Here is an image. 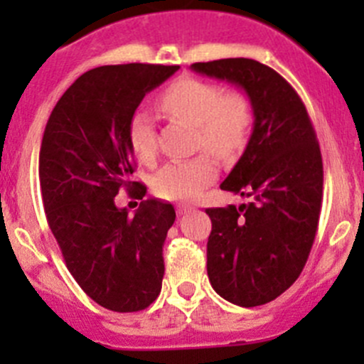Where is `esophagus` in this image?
Listing matches in <instances>:
<instances>
[{"instance_id": "esophagus-1", "label": "esophagus", "mask_w": 364, "mask_h": 364, "mask_svg": "<svg viewBox=\"0 0 364 364\" xmlns=\"http://www.w3.org/2000/svg\"><path fill=\"white\" fill-rule=\"evenodd\" d=\"M192 205H186V204H179L178 205V213L179 215H185V213H188V211H192Z\"/></svg>"}]
</instances>
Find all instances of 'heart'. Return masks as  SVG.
Returning <instances> with one entry per match:
<instances>
[{"label":"heart","instance_id":"1","mask_svg":"<svg viewBox=\"0 0 364 364\" xmlns=\"http://www.w3.org/2000/svg\"><path fill=\"white\" fill-rule=\"evenodd\" d=\"M160 107L171 117L193 124L199 144L218 155H232L247 141L253 121L252 102L243 91H225L209 80L183 77L160 97ZM130 146L141 161L156 156L153 117L141 111L132 117ZM218 174L216 161L208 155L165 164L153 179V188L168 200H193Z\"/></svg>","mask_w":364,"mask_h":364}]
</instances>
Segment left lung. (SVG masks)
<instances>
[{"label": "left lung", "instance_id": "obj_1", "mask_svg": "<svg viewBox=\"0 0 364 364\" xmlns=\"http://www.w3.org/2000/svg\"><path fill=\"white\" fill-rule=\"evenodd\" d=\"M236 84L253 107L243 155L220 188L250 203L209 208L208 277L216 294L252 308L277 299L303 271L322 205V156L306 107L273 68L248 58L193 63Z\"/></svg>", "mask_w": 364, "mask_h": 364}]
</instances>
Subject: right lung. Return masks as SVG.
Instances as JSON below:
<instances>
[{"instance_id":"obj_1","label":"right lung","mask_w":364,"mask_h":364,"mask_svg":"<svg viewBox=\"0 0 364 364\" xmlns=\"http://www.w3.org/2000/svg\"><path fill=\"white\" fill-rule=\"evenodd\" d=\"M178 70L144 63L90 70L58 100L43 132L38 174L47 222L80 289L112 311L144 310L161 291L174 205L148 199L132 216L114 197L121 188L146 196V186L132 181V117Z\"/></svg>"}]
</instances>
